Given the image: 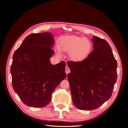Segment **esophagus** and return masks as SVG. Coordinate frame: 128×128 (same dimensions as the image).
Returning <instances> with one entry per match:
<instances>
[{
	"label": "esophagus",
	"mask_w": 128,
	"mask_h": 128,
	"mask_svg": "<svg viewBox=\"0 0 128 128\" xmlns=\"http://www.w3.org/2000/svg\"><path fill=\"white\" fill-rule=\"evenodd\" d=\"M70 69H69V68L68 66H66V74H68V73H70Z\"/></svg>",
	"instance_id": "esophagus-1"
}]
</instances>
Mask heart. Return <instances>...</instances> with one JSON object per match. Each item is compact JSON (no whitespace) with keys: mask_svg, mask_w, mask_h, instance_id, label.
Masks as SVG:
<instances>
[{"mask_svg":"<svg viewBox=\"0 0 128 128\" xmlns=\"http://www.w3.org/2000/svg\"><path fill=\"white\" fill-rule=\"evenodd\" d=\"M92 45L88 39L80 36H68L60 42L58 54L60 55V50L69 53V58L73 62H80L86 59L92 50Z\"/></svg>","mask_w":128,"mask_h":128,"instance_id":"1","label":"heart"}]
</instances>
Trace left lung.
Returning <instances> with one entry per match:
<instances>
[{
    "label": "left lung",
    "mask_w": 128,
    "mask_h": 128,
    "mask_svg": "<svg viewBox=\"0 0 128 128\" xmlns=\"http://www.w3.org/2000/svg\"><path fill=\"white\" fill-rule=\"evenodd\" d=\"M93 51L80 62H68L67 75L78 109L93 110L111 98L117 80V61L107 41L93 36Z\"/></svg>",
    "instance_id": "left-lung-1"
}]
</instances>
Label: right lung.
Listing matches in <instances>:
<instances>
[{
  "instance_id": "1",
  "label": "right lung",
  "mask_w": 128,
  "mask_h": 128,
  "mask_svg": "<svg viewBox=\"0 0 128 128\" xmlns=\"http://www.w3.org/2000/svg\"><path fill=\"white\" fill-rule=\"evenodd\" d=\"M54 37L48 32L32 34L14 52L10 67L12 86L25 104L42 108L48 105L55 88L66 76V64L50 62Z\"/></svg>"
}]
</instances>
